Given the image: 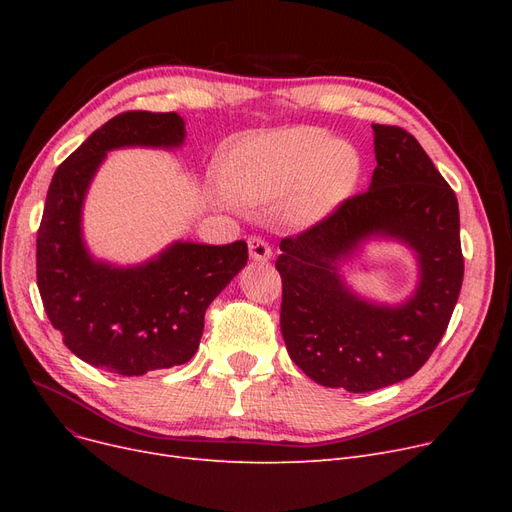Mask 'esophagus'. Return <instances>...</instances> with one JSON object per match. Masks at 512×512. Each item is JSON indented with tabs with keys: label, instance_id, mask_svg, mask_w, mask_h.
<instances>
[{
	"label": "esophagus",
	"instance_id": "1",
	"mask_svg": "<svg viewBox=\"0 0 512 512\" xmlns=\"http://www.w3.org/2000/svg\"><path fill=\"white\" fill-rule=\"evenodd\" d=\"M247 245H249V255L253 261H267L272 257V247L267 245V240H263L261 236H255V234L249 236Z\"/></svg>",
	"mask_w": 512,
	"mask_h": 512
}]
</instances>
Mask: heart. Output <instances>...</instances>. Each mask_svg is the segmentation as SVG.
I'll return each instance as SVG.
<instances>
[{"label": "heart", "mask_w": 512, "mask_h": 512, "mask_svg": "<svg viewBox=\"0 0 512 512\" xmlns=\"http://www.w3.org/2000/svg\"><path fill=\"white\" fill-rule=\"evenodd\" d=\"M359 174L357 149L313 126L242 139L220 161L232 197L251 205L278 201L282 218L299 228L328 218L351 195Z\"/></svg>", "instance_id": "b5f03b06"}]
</instances>
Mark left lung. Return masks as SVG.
I'll return each mask as SVG.
<instances>
[{
	"instance_id": "obj_1",
	"label": "left lung",
	"mask_w": 512,
	"mask_h": 512,
	"mask_svg": "<svg viewBox=\"0 0 512 512\" xmlns=\"http://www.w3.org/2000/svg\"><path fill=\"white\" fill-rule=\"evenodd\" d=\"M369 191L344 199L328 218L286 236L280 330L290 359L328 388L371 392L415 375L442 340L465 274L459 203L411 132L373 124ZM371 233L409 241L422 280L400 308L357 300L341 284L337 261Z\"/></svg>"
}]
</instances>
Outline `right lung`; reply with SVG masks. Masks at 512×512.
I'll list each match as a JSON object with an SVG mask.
<instances>
[{
    "label": "right lung",
    "instance_id": "right-lung-1",
    "mask_svg": "<svg viewBox=\"0 0 512 512\" xmlns=\"http://www.w3.org/2000/svg\"><path fill=\"white\" fill-rule=\"evenodd\" d=\"M174 112H122L97 128L51 178L37 232V286L51 326L70 351L118 375H145L191 359L205 311L245 267L247 242H176L139 267L93 261L80 236V207L105 153L126 145L178 147Z\"/></svg>",
    "mask_w": 512,
    "mask_h": 512
}]
</instances>
